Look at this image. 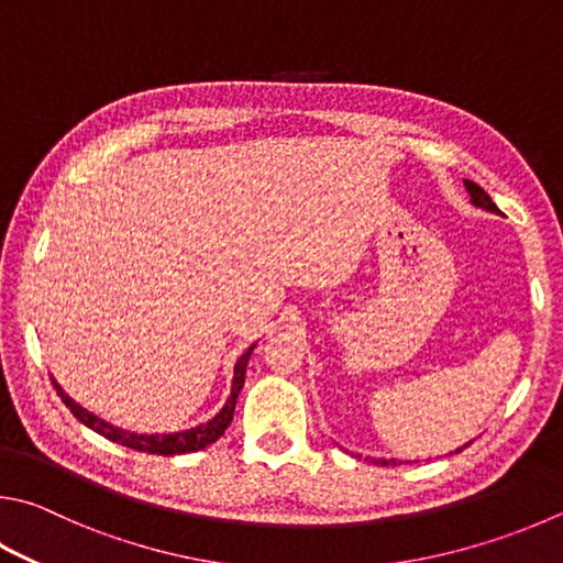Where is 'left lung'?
<instances>
[{"label":"left lung","instance_id":"8db88e82","mask_svg":"<svg viewBox=\"0 0 563 563\" xmlns=\"http://www.w3.org/2000/svg\"><path fill=\"white\" fill-rule=\"evenodd\" d=\"M465 189H467V194H470V201L475 203V207H479V209H485V211H493V213H499V209L495 207V201L487 197V191L483 189V187H477L475 181H470V179H465ZM470 443H465L463 448H467ZM463 448H457L455 453H460L463 451ZM374 463H379V465H396V460H386V457H379V460H374Z\"/></svg>","mask_w":563,"mask_h":563}]
</instances>
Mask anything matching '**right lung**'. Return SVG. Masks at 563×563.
I'll list each match as a JSON object with an SVG mask.
<instances>
[{
  "mask_svg": "<svg viewBox=\"0 0 563 563\" xmlns=\"http://www.w3.org/2000/svg\"><path fill=\"white\" fill-rule=\"evenodd\" d=\"M253 350H255V344H251L249 350L239 356L236 366H233L231 396L227 398V404H223L221 411L213 416V418H209L207 423H199V426H194V428H187V431H177V433H135V431H125V428L112 426V423L103 421V418H100V416L90 413L88 408L76 404L74 398H70L64 391V388H60V384L56 379H51V382H54V388H56V394L60 396V401H64L70 408V413H74L80 423L88 426L90 431L100 433V435L108 438V441H112V443H120V445H125V448H132V451L152 453V455L197 453V451H201V448L217 443L219 438L223 435V431H227V428L231 426L233 411H236V398L241 394L243 382H246V366H249V360H251Z\"/></svg>",
  "mask_w": 563,
  "mask_h": 563,
  "instance_id": "add662e5",
  "label": "right lung"
}]
</instances>
